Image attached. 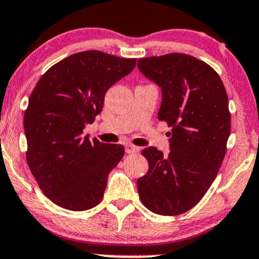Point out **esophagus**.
Segmentation results:
<instances>
[{"label": "esophagus", "mask_w": 259, "mask_h": 259, "mask_svg": "<svg viewBox=\"0 0 259 259\" xmlns=\"http://www.w3.org/2000/svg\"><path fill=\"white\" fill-rule=\"evenodd\" d=\"M140 151V148L136 146H132V144H126V153L128 154H133V153H137Z\"/></svg>", "instance_id": "esophagus-1"}]
</instances>
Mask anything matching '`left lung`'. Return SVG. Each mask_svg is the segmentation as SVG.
<instances>
[{
    "label": "left lung",
    "mask_w": 259,
    "mask_h": 259,
    "mask_svg": "<svg viewBox=\"0 0 259 259\" xmlns=\"http://www.w3.org/2000/svg\"><path fill=\"white\" fill-rule=\"evenodd\" d=\"M138 69L162 89L158 118L171 127L170 152L142 154L148 171L137 180L142 204L163 216L193 208L204 197L224 160L231 133L229 97L219 74L188 54L138 59Z\"/></svg>",
    "instance_id": "1"
}]
</instances>
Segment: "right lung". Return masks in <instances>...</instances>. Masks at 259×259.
Listing matches in <instances>:
<instances>
[{
  "label": "right lung",
  "mask_w": 259,
  "mask_h": 259,
  "mask_svg": "<svg viewBox=\"0 0 259 259\" xmlns=\"http://www.w3.org/2000/svg\"><path fill=\"white\" fill-rule=\"evenodd\" d=\"M135 66L136 59L80 52L49 68L30 94L23 119L27 163L44 195L58 206L84 211L102 200L108 173L124 148L90 142L82 130L102 111L108 89Z\"/></svg>",
  "instance_id": "obj_1"
}]
</instances>
